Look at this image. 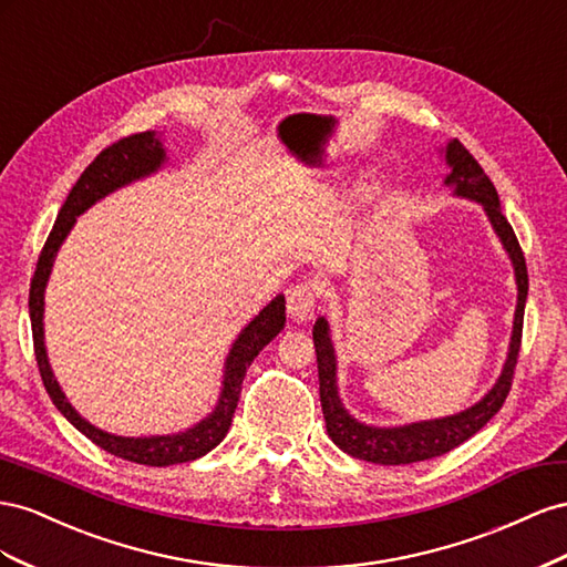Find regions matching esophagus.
Wrapping results in <instances>:
<instances>
[{"label": "esophagus", "mask_w": 567, "mask_h": 567, "mask_svg": "<svg viewBox=\"0 0 567 567\" xmlns=\"http://www.w3.org/2000/svg\"><path fill=\"white\" fill-rule=\"evenodd\" d=\"M320 295V287L316 280H301L295 287H289L287 292V313L295 320L303 322L313 316L316 301Z\"/></svg>", "instance_id": "esophagus-1"}]
</instances>
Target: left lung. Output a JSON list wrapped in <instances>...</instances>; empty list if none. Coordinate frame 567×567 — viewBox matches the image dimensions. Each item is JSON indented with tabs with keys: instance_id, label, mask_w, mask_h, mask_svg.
Listing matches in <instances>:
<instances>
[{
	"instance_id": "1",
	"label": "left lung",
	"mask_w": 567,
	"mask_h": 567,
	"mask_svg": "<svg viewBox=\"0 0 567 567\" xmlns=\"http://www.w3.org/2000/svg\"><path fill=\"white\" fill-rule=\"evenodd\" d=\"M446 164L451 173L446 175L444 185L454 187L456 197L471 199L484 206L494 233L498 235L501 245L508 251L513 270H515V285H517V306L513 318V334L504 370L496 380L492 390L484 394L475 406L465 409L456 415L423 420V423H411L401 427H373L363 425L359 420L351 417L342 406V399L337 394V359L334 347L330 339V328L326 318H318L313 326V344H316V359H318V382H320V406L326 415V427L330 440L344 451V454L361 458L378 465H409L417 461H427L434 456H442L446 451L456 449L465 440H471L475 432H480L489 420L501 411L504 401L511 392L513 373L517 363V353H520V339H523V318H525V301H527V266L517 237L501 212L498 194L494 183L482 171L475 156L467 152L458 140H451L446 144Z\"/></svg>"
}]
</instances>
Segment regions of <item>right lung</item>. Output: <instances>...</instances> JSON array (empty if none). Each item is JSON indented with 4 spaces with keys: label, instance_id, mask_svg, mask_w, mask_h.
Wrapping results in <instances>:
<instances>
[{
    "label": "right lung",
    "instance_id": "1",
    "mask_svg": "<svg viewBox=\"0 0 567 567\" xmlns=\"http://www.w3.org/2000/svg\"><path fill=\"white\" fill-rule=\"evenodd\" d=\"M164 161H166V152L156 133H137L131 137H123L118 142H113L111 147H106L100 156H96L83 171V175H80V181L73 185L66 202L61 206L54 228L50 237H47L42 254L38 258V268L30 280V297H28L35 359H38L44 390L54 401V406L63 413V417H66L75 430L83 432L90 442L102 446L104 451H109V454L140 463V465H154V467H166V465L202 458L225 440V434H228L233 423V415L241 392V380L247 375V368L251 365L258 351H261L272 337H278L280 330L285 328V297L278 295L235 339L228 359H225L223 390L214 413H208L204 420H199L197 425L185 432L161 434V436H116L90 425L87 420L80 417V413L71 406L66 394L61 392L59 382L54 380L50 359H47V349H44V322H42L44 287H47V280H50L56 251L75 225V218L83 212H87L94 202H100L113 189H118L127 183L140 181V177L158 171Z\"/></svg>",
    "mask_w": 567,
    "mask_h": 567
}]
</instances>
